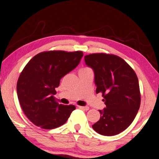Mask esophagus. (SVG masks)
<instances>
[{
    "mask_svg": "<svg viewBox=\"0 0 159 159\" xmlns=\"http://www.w3.org/2000/svg\"><path fill=\"white\" fill-rule=\"evenodd\" d=\"M79 108H81V109L85 110V111H87V110H89V108L88 106H79Z\"/></svg>",
    "mask_w": 159,
    "mask_h": 159,
    "instance_id": "esophagus-1",
    "label": "esophagus"
}]
</instances>
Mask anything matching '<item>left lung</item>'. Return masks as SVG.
<instances>
[{"label": "left lung", "instance_id": "obj_1", "mask_svg": "<svg viewBox=\"0 0 159 159\" xmlns=\"http://www.w3.org/2000/svg\"><path fill=\"white\" fill-rule=\"evenodd\" d=\"M94 74L96 93L103 94L106 108L92 128L103 136H114L127 128L137 114L141 96L138 78L127 62L115 55L93 53L84 56Z\"/></svg>", "mask_w": 159, "mask_h": 159}]
</instances>
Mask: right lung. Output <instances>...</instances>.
I'll use <instances>...</instances> for the list:
<instances>
[{"label": "right lung", "instance_id": "1", "mask_svg": "<svg viewBox=\"0 0 159 159\" xmlns=\"http://www.w3.org/2000/svg\"><path fill=\"white\" fill-rule=\"evenodd\" d=\"M81 51H46L34 56L25 65L17 84L22 109L34 124L44 129H53L65 124L73 105L55 101L56 88L60 80L79 65Z\"/></svg>", "mask_w": 159, "mask_h": 159}]
</instances>
